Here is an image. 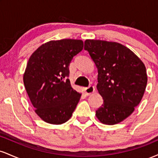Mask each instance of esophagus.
I'll return each mask as SVG.
<instances>
[{
	"label": "esophagus",
	"instance_id": "1",
	"mask_svg": "<svg viewBox=\"0 0 158 158\" xmlns=\"http://www.w3.org/2000/svg\"><path fill=\"white\" fill-rule=\"evenodd\" d=\"M84 91H85V94H86L87 96H90L91 95L94 91H95V88H94V87L92 86V85H90V86L88 87V88H85Z\"/></svg>",
	"mask_w": 158,
	"mask_h": 158
}]
</instances>
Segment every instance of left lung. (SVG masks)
Instances as JSON below:
<instances>
[{
  "label": "left lung",
  "mask_w": 158,
  "mask_h": 158,
  "mask_svg": "<svg viewBox=\"0 0 158 158\" xmlns=\"http://www.w3.org/2000/svg\"><path fill=\"white\" fill-rule=\"evenodd\" d=\"M84 48L97 68V88L103 98L96 117L106 125L122 122L143 97L148 80L146 66L130 49L114 41L87 39Z\"/></svg>",
  "instance_id": "1"
}]
</instances>
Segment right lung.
<instances>
[{"mask_svg":"<svg viewBox=\"0 0 158 158\" xmlns=\"http://www.w3.org/2000/svg\"><path fill=\"white\" fill-rule=\"evenodd\" d=\"M82 49L81 40H53L29 59L23 84L35 112L44 122L60 125L71 117L81 94L72 88L67 77L70 61Z\"/></svg>","mask_w":158,"mask_h":158,"instance_id":"obj_1","label":"right lung"}]
</instances>
